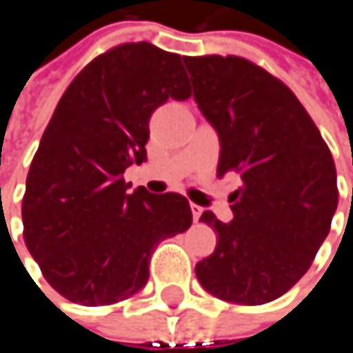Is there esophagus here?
<instances>
[{
  "label": "esophagus",
  "instance_id": "esophagus-1",
  "mask_svg": "<svg viewBox=\"0 0 353 353\" xmlns=\"http://www.w3.org/2000/svg\"><path fill=\"white\" fill-rule=\"evenodd\" d=\"M190 208H192V216H194V221H200V216H202L204 208H202V206H198V204H192Z\"/></svg>",
  "mask_w": 353,
  "mask_h": 353
}]
</instances>
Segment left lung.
<instances>
[{"instance_id": "8db88e82", "label": "left lung", "mask_w": 353, "mask_h": 353, "mask_svg": "<svg viewBox=\"0 0 353 353\" xmlns=\"http://www.w3.org/2000/svg\"><path fill=\"white\" fill-rule=\"evenodd\" d=\"M194 100L219 134V177L239 174L233 221L210 210L216 233L196 278L212 296L263 305L288 292L311 268L337 208V174L321 132L296 96L239 57H185Z\"/></svg>"}]
</instances>
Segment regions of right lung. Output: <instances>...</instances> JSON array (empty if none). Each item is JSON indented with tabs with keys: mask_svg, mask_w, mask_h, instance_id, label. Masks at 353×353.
I'll return each instance as SVG.
<instances>
[{
	"mask_svg": "<svg viewBox=\"0 0 353 353\" xmlns=\"http://www.w3.org/2000/svg\"><path fill=\"white\" fill-rule=\"evenodd\" d=\"M170 98H190L181 57L132 42L96 57L54 108L26 177L22 221L46 282L71 303L137 294L155 247L192 225L181 194L130 192L122 179L147 161L149 118Z\"/></svg>",
	"mask_w": 353,
	"mask_h": 353,
	"instance_id": "right-lung-1",
	"label": "right lung"
}]
</instances>
